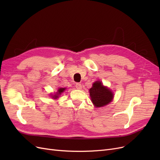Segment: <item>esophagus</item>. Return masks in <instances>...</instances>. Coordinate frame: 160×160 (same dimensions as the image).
Segmentation results:
<instances>
[{"label": "esophagus", "instance_id": "obj_1", "mask_svg": "<svg viewBox=\"0 0 160 160\" xmlns=\"http://www.w3.org/2000/svg\"><path fill=\"white\" fill-rule=\"evenodd\" d=\"M75 87H76V88H77V89H79V90H80V89H82V85H81V83H76Z\"/></svg>", "mask_w": 160, "mask_h": 160}]
</instances>
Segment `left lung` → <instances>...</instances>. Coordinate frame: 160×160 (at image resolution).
I'll list each match as a JSON object with an SVG mask.
<instances>
[{
	"mask_svg": "<svg viewBox=\"0 0 160 160\" xmlns=\"http://www.w3.org/2000/svg\"><path fill=\"white\" fill-rule=\"evenodd\" d=\"M92 103L96 108H101L109 104L113 99V93L102 82L97 81L89 89Z\"/></svg>",
	"mask_w": 160,
	"mask_h": 160,
	"instance_id": "obj_1",
	"label": "left lung"
}]
</instances>
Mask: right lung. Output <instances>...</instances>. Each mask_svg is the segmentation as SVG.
<instances>
[{
    "instance_id": "add662e5",
    "label": "right lung",
    "mask_w": 160,
    "mask_h": 160,
    "mask_svg": "<svg viewBox=\"0 0 160 160\" xmlns=\"http://www.w3.org/2000/svg\"><path fill=\"white\" fill-rule=\"evenodd\" d=\"M65 89H66V88H59V89H58V90H57V92L55 95H52L51 98H52L54 99H56L57 98H59V96L60 95H61L62 93H63Z\"/></svg>"
}]
</instances>
